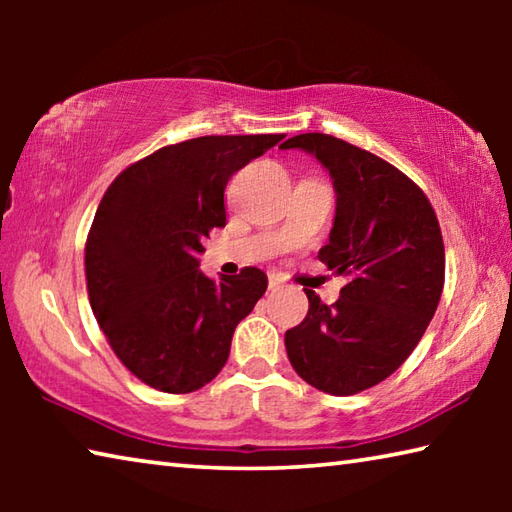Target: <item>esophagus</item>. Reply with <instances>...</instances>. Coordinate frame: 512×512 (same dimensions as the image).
<instances>
[{"label": "esophagus", "instance_id": "1", "mask_svg": "<svg viewBox=\"0 0 512 512\" xmlns=\"http://www.w3.org/2000/svg\"><path fill=\"white\" fill-rule=\"evenodd\" d=\"M282 287V277L280 275H268V291H277Z\"/></svg>", "mask_w": 512, "mask_h": 512}]
</instances>
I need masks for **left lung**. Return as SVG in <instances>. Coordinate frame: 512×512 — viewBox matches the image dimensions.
Instances as JSON below:
<instances>
[{"instance_id": "8db88e82", "label": "left lung", "mask_w": 512, "mask_h": 512, "mask_svg": "<svg viewBox=\"0 0 512 512\" xmlns=\"http://www.w3.org/2000/svg\"><path fill=\"white\" fill-rule=\"evenodd\" d=\"M334 180L336 216L318 259L345 277L334 305L305 289L309 311L284 334L293 370L318 391L354 395L402 366L445 284V246L422 189L393 164L323 133L296 135Z\"/></svg>"}]
</instances>
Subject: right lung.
Masks as SVG:
<instances>
[{
  "instance_id": "add662e5",
  "label": "right lung",
  "mask_w": 512,
  "mask_h": 512,
  "mask_svg": "<svg viewBox=\"0 0 512 512\" xmlns=\"http://www.w3.org/2000/svg\"><path fill=\"white\" fill-rule=\"evenodd\" d=\"M284 135H205L162 146L112 180L85 241L88 296L119 361L162 393L219 375L235 327L266 291L255 266L212 280L198 255L225 225L232 173Z\"/></svg>"
}]
</instances>
